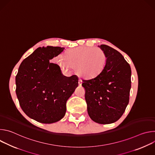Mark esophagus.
Masks as SVG:
<instances>
[{"mask_svg":"<svg viewBox=\"0 0 155 155\" xmlns=\"http://www.w3.org/2000/svg\"><path fill=\"white\" fill-rule=\"evenodd\" d=\"M81 83H82V81H81V80L80 78L79 80H78V84H79V85H81Z\"/></svg>","mask_w":155,"mask_h":155,"instance_id":"34e87169","label":"esophagus"}]
</instances>
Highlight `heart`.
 <instances>
[{"mask_svg": "<svg viewBox=\"0 0 155 155\" xmlns=\"http://www.w3.org/2000/svg\"><path fill=\"white\" fill-rule=\"evenodd\" d=\"M107 61V54L102 49L80 47L66 51L63 59L59 61V64L65 70L76 68L79 75L91 78L102 72Z\"/></svg>", "mask_w": 155, "mask_h": 155, "instance_id": "heart-1", "label": "heart"}]
</instances>
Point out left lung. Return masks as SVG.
Here are the masks:
<instances>
[{
  "instance_id": "obj_1",
  "label": "left lung",
  "mask_w": 155,
  "mask_h": 155,
  "mask_svg": "<svg viewBox=\"0 0 155 155\" xmlns=\"http://www.w3.org/2000/svg\"><path fill=\"white\" fill-rule=\"evenodd\" d=\"M107 61L102 72L94 78L83 80L87 114L99 124H110L124 114L129 101L131 69L129 64L117 50L106 45Z\"/></svg>"
}]
</instances>
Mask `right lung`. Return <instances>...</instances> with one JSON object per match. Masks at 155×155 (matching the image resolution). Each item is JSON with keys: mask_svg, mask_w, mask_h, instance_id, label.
Wrapping results in <instances>:
<instances>
[{"mask_svg": "<svg viewBox=\"0 0 155 155\" xmlns=\"http://www.w3.org/2000/svg\"><path fill=\"white\" fill-rule=\"evenodd\" d=\"M64 48L39 47L25 59L16 76V94L21 108L31 118L50 124L61 120L66 102L78 85L74 75L64 76L59 66L50 62Z\"/></svg>", "mask_w": 155, "mask_h": 155, "instance_id": "add662e5", "label": "right lung"}]
</instances>
